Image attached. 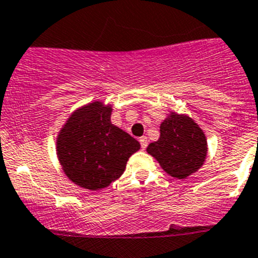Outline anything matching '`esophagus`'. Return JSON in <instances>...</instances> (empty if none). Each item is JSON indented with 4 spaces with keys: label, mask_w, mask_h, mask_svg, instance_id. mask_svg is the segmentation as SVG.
<instances>
[{
    "label": "esophagus",
    "mask_w": 258,
    "mask_h": 258,
    "mask_svg": "<svg viewBox=\"0 0 258 258\" xmlns=\"http://www.w3.org/2000/svg\"><path fill=\"white\" fill-rule=\"evenodd\" d=\"M139 142H141V147L143 148V150H146V148H147V145H148L147 137H141V138H139Z\"/></svg>",
    "instance_id": "1"
}]
</instances>
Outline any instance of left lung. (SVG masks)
Here are the masks:
<instances>
[{
    "label": "left lung",
    "mask_w": 258,
    "mask_h": 258,
    "mask_svg": "<svg viewBox=\"0 0 258 258\" xmlns=\"http://www.w3.org/2000/svg\"><path fill=\"white\" fill-rule=\"evenodd\" d=\"M147 152L170 176L185 179L206 160L207 139L195 120L170 112L160 125V138L148 145Z\"/></svg>",
    "instance_id": "1"
}]
</instances>
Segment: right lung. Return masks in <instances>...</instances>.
<instances>
[{
    "instance_id": "1",
    "label": "right lung",
    "mask_w": 258,
    "mask_h": 258,
    "mask_svg": "<svg viewBox=\"0 0 258 258\" xmlns=\"http://www.w3.org/2000/svg\"><path fill=\"white\" fill-rule=\"evenodd\" d=\"M112 107L92 102L72 113L57 136L56 151L66 176L89 190L119 179L141 148L137 139L111 122Z\"/></svg>"
}]
</instances>
